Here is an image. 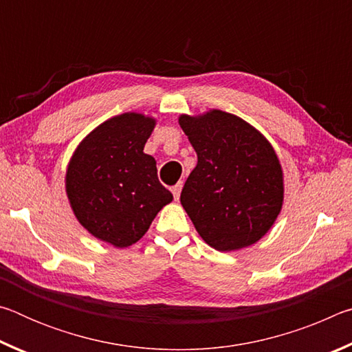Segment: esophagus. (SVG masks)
I'll list each match as a JSON object with an SVG mask.
<instances>
[{"label":"esophagus","instance_id":"34e87169","mask_svg":"<svg viewBox=\"0 0 352 352\" xmlns=\"http://www.w3.org/2000/svg\"><path fill=\"white\" fill-rule=\"evenodd\" d=\"M182 188H183V182L177 183L175 186H172V194H174V199L178 200L180 199V192H182Z\"/></svg>","mask_w":352,"mask_h":352}]
</instances>
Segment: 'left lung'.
<instances>
[{
    "mask_svg": "<svg viewBox=\"0 0 352 352\" xmlns=\"http://www.w3.org/2000/svg\"><path fill=\"white\" fill-rule=\"evenodd\" d=\"M178 122L197 152L180 201L201 239L219 252L258 242L283 206V170L269 141L220 110Z\"/></svg>",
    "mask_w": 352,
    "mask_h": 352,
    "instance_id": "obj_1",
    "label": "left lung"
}]
</instances>
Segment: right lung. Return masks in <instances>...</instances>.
I'll use <instances>...</instances> for the list:
<instances>
[{
	"label": "right lung",
	"instance_id": "obj_1",
	"mask_svg": "<svg viewBox=\"0 0 352 352\" xmlns=\"http://www.w3.org/2000/svg\"><path fill=\"white\" fill-rule=\"evenodd\" d=\"M152 118L124 113L100 124L77 147L67 172V194L79 222L118 248L138 242L172 194L144 152Z\"/></svg>",
	"mask_w": 352,
	"mask_h": 352
}]
</instances>
